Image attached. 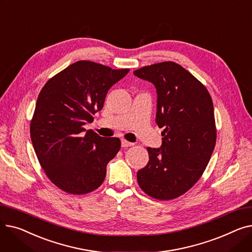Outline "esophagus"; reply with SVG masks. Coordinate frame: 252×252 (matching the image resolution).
<instances>
[{
	"instance_id": "obj_1",
	"label": "esophagus",
	"mask_w": 252,
	"mask_h": 252,
	"mask_svg": "<svg viewBox=\"0 0 252 252\" xmlns=\"http://www.w3.org/2000/svg\"><path fill=\"white\" fill-rule=\"evenodd\" d=\"M130 146H134V143L126 141V140H122V147L127 148V147H130Z\"/></svg>"
}]
</instances>
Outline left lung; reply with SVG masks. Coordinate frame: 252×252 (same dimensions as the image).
<instances>
[{
  "label": "left lung",
  "instance_id": "obj_1",
  "mask_svg": "<svg viewBox=\"0 0 252 252\" xmlns=\"http://www.w3.org/2000/svg\"><path fill=\"white\" fill-rule=\"evenodd\" d=\"M134 74L154 85L155 122L160 148H147L149 161L137 173L141 189L159 200H170L200 179L216 146L214 104L206 88L175 62L145 66Z\"/></svg>",
  "mask_w": 252,
  "mask_h": 252
}]
</instances>
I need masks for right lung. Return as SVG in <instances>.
<instances>
[{
  "label": "right lung",
  "mask_w": 252,
  "mask_h": 252,
  "mask_svg": "<svg viewBox=\"0 0 252 252\" xmlns=\"http://www.w3.org/2000/svg\"><path fill=\"white\" fill-rule=\"evenodd\" d=\"M128 71L77 61L49 79L39 93L31 138L39 164L61 190L86 194L103 183L121 140L100 137L84 126L94 121L108 90Z\"/></svg>",
  "instance_id": "right-lung-1"
}]
</instances>
